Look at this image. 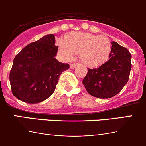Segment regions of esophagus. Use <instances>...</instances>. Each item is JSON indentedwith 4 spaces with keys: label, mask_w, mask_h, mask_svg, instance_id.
<instances>
[{
    "label": "esophagus",
    "mask_w": 146,
    "mask_h": 146,
    "mask_svg": "<svg viewBox=\"0 0 146 146\" xmlns=\"http://www.w3.org/2000/svg\"><path fill=\"white\" fill-rule=\"evenodd\" d=\"M76 66H77V64H70V69H74L76 67Z\"/></svg>",
    "instance_id": "34e87169"
}]
</instances>
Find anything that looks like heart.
<instances>
[{"label":"heart","mask_w":146,"mask_h":146,"mask_svg":"<svg viewBox=\"0 0 146 146\" xmlns=\"http://www.w3.org/2000/svg\"><path fill=\"white\" fill-rule=\"evenodd\" d=\"M58 46L66 60H71L75 54H79L82 64L88 67H97L108 60L111 44L106 36L85 32H73L58 41Z\"/></svg>","instance_id":"1"}]
</instances>
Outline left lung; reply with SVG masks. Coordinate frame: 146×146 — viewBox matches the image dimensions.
<instances>
[{
	"mask_svg": "<svg viewBox=\"0 0 146 146\" xmlns=\"http://www.w3.org/2000/svg\"><path fill=\"white\" fill-rule=\"evenodd\" d=\"M111 44L108 61L97 68H88L82 80L88 93L101 99L117 95L127 83L131 69V55L127 48L116 42Z\"/></svg>",
	"mask_w": 146,
	"mask_h": 146,
	"instance_id": "1",
	"label": "left lung"
}]
</instances>
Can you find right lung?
<instances>
[{"label":"right lung","instance_id":"right-lung-1","mask_svg":"<svg viewBox=\"0 0 146 146\" xmlns=\"http://www.w3.org/2000/svg\"><path fill=\"white\" fill-rule=\"evenodd\" d=\"M55 35L49 34L29 44L13 60L10 82L13 95L20 100L35 104L49 98L55 90L60 75L69 68L56 56Z\"/></svg>","mask_w":146,"mask_h":146}]
</instances>
